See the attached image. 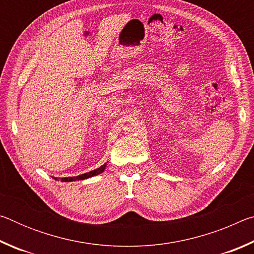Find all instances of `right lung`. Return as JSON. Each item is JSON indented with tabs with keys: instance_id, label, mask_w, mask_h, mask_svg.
<instances>
[{
	"instance_id": "obj_1",
	"label": "right lung",
	"mask_w": 254,
	"mask_h": 254,
	"mask_svg": "<svg viewBox=\"0 0 254 254\" xmlns=\"http://www.w3.org/2000/svg\"><path fill=\"white\" fill-rule=\"evenodd\" d=\"M106 165L107 163H104V165L101 166L100 168L97 169H94L92 171H89V173H86V174H83V175H79V176H76V177H65V178H60V180L62 182H76V180H84V179H87V178H91V177H94V176H97L102 174L103 171L105 170L106 168ZM55 180H58L57 177H54Z\"/></svg>"
}]
</instances>
